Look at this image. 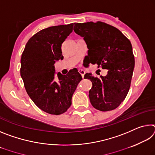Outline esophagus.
Segmentation results:
<instances>
[{"instance_id": "34e87169", "label": "esophagus", "mask_w": 155, "mask_h": 155, "mask_svg": "<svg viewBox=\"0 0 155 155\" xmlns=\"http://www.w3.org/2000/svg\"><path fill=\"white\" fill-rule=\"evenodd\" d=\"M78 72L80 73V74L82 76V77L83 78L84 77V75H85V71H84L83 70H78Z\"/></svg>"}]
</instances>
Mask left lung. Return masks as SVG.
Returning a JSON list of instances; mask_svg holds the SVG:
<instances>
[{
    "label": "left lung",
    "mask_w": 155,
    "mask_h": 155,
    "mask_svg": "<svg viewBox=\"0 0 155 155\" xmlns=\"http://www.w3.org/2000/svg\"><path fill=\"white\" fill-rule=\"evenodd\" d=\"M74 32L83 38L88 48L85 60L107 70L105 77L86 73L92 87L89 98L94 108L102 111L117 108L129 90L135 67L132 45L127 37L113 26L102 22L74 23Z\"/></svg>",
    "instance_id": "obj_1"
}]
</instances>
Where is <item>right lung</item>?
<instances>
[{"instance_id": "add662e5", "label": "right lung", "mask_w": 155, "mask_h": 155, "mask_svg": "<svg viewBox=\"0 0 155 155\" xmlns=\"http://www.w3.org/2000/svg\"><path fill=\"white\" fill-rule=\"evenodd\" d=\"M73 23L54 26L35 34L28 40L21 57L20 75L25 90L39 108L60 115L72 104V97L82 77L77 69L66 75L57 73L54 63L64 59L61 44L72 32Z\"/></svg>"}]
</instances>
